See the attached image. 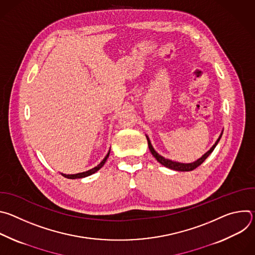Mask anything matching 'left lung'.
Wrapping results in <instances>:
<instances>
[{"instance_id": "1", "label": "left lung", "mask_w": 255, "mask_h": 255, "mask_svg": "<svg viewBox=\"0 0 255 255\" xmlns=\"http://www.w3.org/2000/svg\"><path fill=\"white\" fill-rule=\"evenodd\" d=\"M222 134H223V131L221 132L219 138L217 139V141L215 142V144L213 145V146H212L204 155H202V156H201L199 159H197L196 161L190 162V163H183V162H178V161H173V160H170V159H168V158L163 157L162 155L158 154V153L154 150V148H153V146H152V144H151V142H150V140H149V137H148L147 135H146V139H147V142H148V147H149V150H150L151 154L155 157V159H156L160 164L164 165V166L167 167V168H170V169H173V170H177V171H191V170L195 169L196 167H198L199 165H201V164L205 161V159L213 152L214 148L216 147V145L218 144V142L220 141V139H221V137H222Z\"/></svg>"}]
</instances>
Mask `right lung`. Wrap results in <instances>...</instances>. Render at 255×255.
Segmentation results:
<instances>
[{
	"mask_svg": "<svg viewBox=\"0 0 255 255\" xmlns=\"http://www.w3.org/2000/svg\"><path fill=\"white\" fill-rule=\"evenodd\" d=\"M110 151L111 150H109L108 151V153H107V155L105 156V158L97 165V166H95L94 168H92V169H89V170H87V171H84V172H79V173H75V174H65V173H61V175L62 176H64V177H66V178H70V179H76V178H83V177H86V176H89V175H91V174H93V173H95V172H97L104 164H105V162L107 161V158L109 157V155H110Z\"/></svg>",
	"mask_w": 255,
	"mask_h": 255,
	"instance_id": "obj_1",
	"label": "right lung"
}]
</instances>
